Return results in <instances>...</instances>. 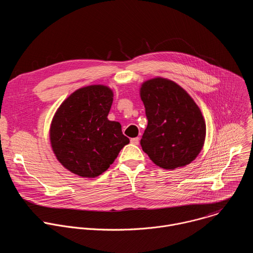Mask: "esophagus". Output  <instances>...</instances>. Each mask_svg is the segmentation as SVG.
I'll list each match as a JSON object with an SVG mask.
<instances>
[{"mask_svg": "<svg viewBox=\"0 0 253 253\" xmlns=\"http://www.w3.org/2000/svg\"><path fill=\"white\" fill-rule=\"evenodd\" d=\"M131 143L133 144V145H139V142H140V139L138 138V137H136V138H132L131 140Z\"/></svg>", "mask_w": 253, "mask_h": 253, "instance_id": "esophagus-1", "label": "esophagus"}]
</instances>
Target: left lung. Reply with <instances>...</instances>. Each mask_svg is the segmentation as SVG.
<instances>
[{
  "instance_id": "8db88e82",
  "label": "left lung",
  "mask_w": 253,
  "mask_h": 253,
  "mask_svg": "<svg viewBox=\"0 0 253 253\" xmlns=\"http://www.w3.org/2000/svg\"><path fill=\"white\" fill-rule=\"evenodd\" d=\"M140 97L148 118L140 144L154 164L175 170L192 163L206 140V121L192 96L164 77L144 81Z\"/></svg>"
}]
</instances>
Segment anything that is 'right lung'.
Segmentation results:
<instances>
[{
    "label": "right lung",
    "instance_id": "right-lung-1",
    "mask_svg": "<svg viewBox=\"0 0 253 253\" xmlns=\"http://www.w3.org/2000/svg\"><path fill=\"white\" fill-rule=\"evenodd\" d=\"M113 90L103 84L81 87L57 108L49 128L51 149L66 170L82 178H95L113 164L129 144L121 124L107 116Z\"/></svg>",
    "mask_w": 253,
    "mask_h": 253
}]
</instances>
